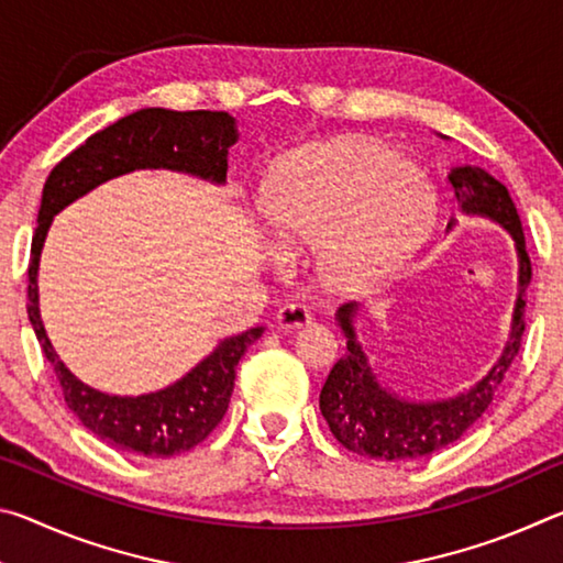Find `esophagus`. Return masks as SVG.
Wrapping results in <instances>:
<instances>
[{
    "instance_id": "esophagus-1",
    "label": "esophagus",
    "mask_w": 563,
    "mask_h": 563,
    "mask_svg": "<svg viewBox=\"0 0 563 563\" xmlns=\"http://www.w3.org/2000/svg\"><path fill=\"white\" fill-rule=\"evenodd\" d=\"M275 320H278V325L283 330H298V328L310 325L312 312L300 302H290V305H283V308L278 310V316H275Z\"/></svg>"
}]
</instances>
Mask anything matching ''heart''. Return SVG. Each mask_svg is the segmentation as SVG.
Returning a JSON list of instances; mask_svg holds the SVG:
<instances>
[{"label": "heart", "instance_id": "1", "mask_svg": "<svg viewBox=\"0 0 563 563\" xmlns=\"http://www.w3.org/2000/svg\"><path fill=\"white\" fill-rule=\"evenodd\" d=\"M265 218L285 243H322L328 278L360 288L417 251L434 223V198L395 151L338 141L278 170Z\"/></svg>", "mask_w": 563, "mask_h": 563}]
</instances>
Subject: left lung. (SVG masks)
I'll return each mask as SVG.
<instances>
[{
	"mask_svg": "<svg viewBox=\"0 0 563 563\" xmlns=\"http://www.w3.org/2000/svg\"><path fill=\"white\" fill-rule=\"evenodd\" d=\"M454 198L464 213L487 216L507 228L519 253V298L514 308L511 335L497 365L489 375L474 385L470 393L440 402H407L377 385V377L367 365L365 352L355 338L352 318L357 305L347 302L338 310V322L347 338V352L342 355L322 385L320 412L330 432L345 450L369 460H422L432 452L460 440L492 405L504 375L514 357L519 355L523 322V295L531 280V261L523 241L521 218L509 190L487 170L462 166L450 174Z\"/></svg>",
	"mask_w": 563,
	"mask_h": 563,
	"instance_id": "8db88e82",
	"label": "left lung"
}]
</instances>
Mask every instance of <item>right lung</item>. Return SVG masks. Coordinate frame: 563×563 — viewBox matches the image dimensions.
Here are the masks:
<instances>
[{
	"instance_id": "1",
	"label": "right lung",
	"mask_w": 563,
	"mask_h": 563,
	"mask_svg": "<svg viewBox=\"0 0 563 563\" xmlns=\"http://www.w3.org/2000/svg\"><path fill=\"white\" fill-rule=\"evenodd\" d=\"M235 119L225 111L141 109L89 136L87 144L54 166L44 184L32 238L26 312L44 357L52 362L59 379L66 407L89 432L117 450L166 460L201 444L221 422L231 402L238 360L247 345L263 335L265 328H251L241 335L225 338L201 365L158 393L141 397L97 393L64 367L42 325L36 271L46 231L64 206L103 180L136 168H174L223 184L228 148L235 144Z\"/></svg>"
}]
</instances>
